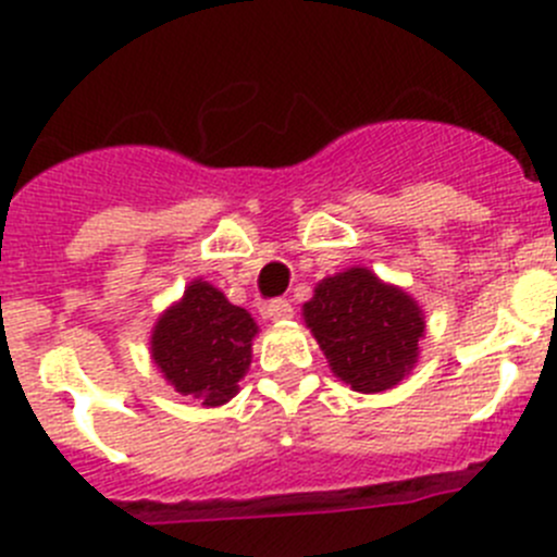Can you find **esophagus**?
<instances>
[{
    "label": "esophagus",
    "instance_id": "obj_1",
    "mask_svg": "<svg viewBox=\"0 0 557 557\" xmlns=\"http://www.w3.org/2000/svg\"><path fill=\"white\" fill-rule=\"evenodd\" d=\"M263 314H267L269 320H274V323H285V320L294 318V307H290V301H285V299H274V301H269Z\"/></svg>",
    "mask_w": 557,
    "mask_h": 557
}]
</instances>
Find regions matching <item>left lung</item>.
<instances>
[{
  "mask_svg": "<svg viewBox=\"0 0 557 557\" xmlns=\"http://www.w3.org/2000/svg\"><path fill=\"white\" fill-rule=\"evenodd\" d=\"M334 377L358 393L391 391L414 369L425 314L404 288L369 267L323 277L301 307Z\"/></svg>",
  "mask_w": 557,
  "mask_h": 557,
  "instance_id": "1",
  "label": "left lung"
}]
</instances>
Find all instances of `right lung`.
<instances>
[{
	"label": "right lung",
	"mask_w": 557,
	"mask_h": 557,
	"mask_svg": "<svg viewBox=\"0 0 557 557\" xmlns=\"http://www.w3.org/2000/svg\"><path fill=\"white\" fill-rule=\"evenodd\" d=\"M258 323L207 280H190L183 299L161 312L150 331V358L164 380L205 407L239 393L252 361Z\"/></svg>",
	"instance_id": "add662e5"
}]
</instances>
